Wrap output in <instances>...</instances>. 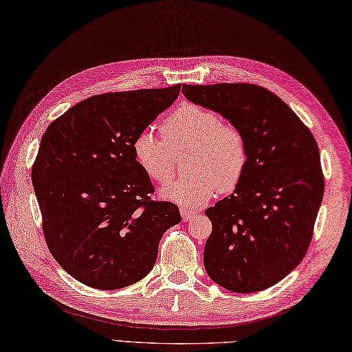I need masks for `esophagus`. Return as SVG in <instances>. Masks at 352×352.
<instances>
[{
    "mask_svg": "<svg viewBox=\"0 0 352 352\" xmlns=\"http://www.w3.org/2000/svg\"><path fill=\"white\" fill-rule=\"evenodd\" d=\"M181 214H182V219H184L185 221H188V220H191L192 217L196 216V211H191V210H186V208H182Z\"/></svg>",
    "mask_w": 352,
    "mask_h": 352,
    "instance_id": "obj_1",
    "label": "esophagus"
}]
</instances>
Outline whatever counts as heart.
I'll return each instance as SVG.
<instances>
[{
    "instance_id": "obj_1",
    "label": "heart",
    "mask_w": 352,
    "mask_h": 352,
    "mask_svg": "<svg viewBox=\"0 0 352 352\" xmlns=\"http://www.w3.org/2000/svg\"><path fill=\"white\" fill-rule=\"evenodd\" d=\"M161 135L164 142L144 129L135 136L132 150L138 167L160 184L173 179L175 155L188 152L185 170L190 176L162 188V197L199 206L217 190L226 195L241 184L249 157L246 138L216 111L190 103L179 106L162 121Z\"/></svg>"
}]
</instances>
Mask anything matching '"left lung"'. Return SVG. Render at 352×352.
Returning <instances> with one entry per match:
<instances>
[{"label":"left lung","mask_w":352,"mask_h":352,"mask_svg":"<svg viewBox=\"0 0 352 352\" xmlns=\"http://www.w3.org/2000/svg\"><path fill=\"white\" fill-rule=\"evenodd\" d=\"M182 92L239 127L249 153L241 184L205 211L212 223L204 252L206 274L234 293L269 289L310 246L325 185L316 140L261 86L184 85Z\"/></svg>","instance_id":"8db88e82"}]
</instances>
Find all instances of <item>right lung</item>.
<instances>
[{"mask_svg": "<svg viewBox=\"0 0 352 352\" xmlns=\"http://www.w3.org/2000/svg\"><path fill=\"white\" fill-rule=\"evenodd\" d=\"M181 85L94 96L48 126L32 168L50 252L77 281L123 289L153 269L179 208L150 199L135 136L171 106Z\"/></svg>", "mask_w": 352, "mask_h": 352, "instance_id": "obj_1", "label": "right lung"}]
</instances>
